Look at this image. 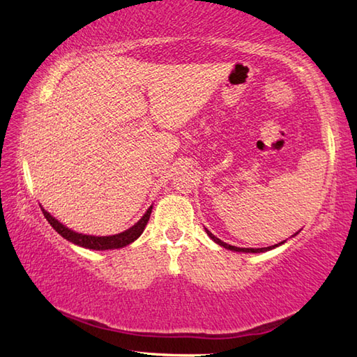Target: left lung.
Wrapping results in <instances>:
<instances>
[{"mask_svg": "<svg viewBox=\"0 0 357 357\" xmlns=\"http://www.w3.org/2000/svg\"><path fill=\"white\" fill-rule=\"evenodd\" d=\"M207 234L208 236L213 239L216 244H219L221 247H224V248H227V250H233V252H244V253H261V252H267V250H271V248H275V247H278V245H280V244H284L285 241H282V242H279V244H276V245H271V247H264V248H239V247H234V245H229V244H225V242H222L221 239H218L215 234H211L208 230H207Z\"/></svg>", "mask_w": 357, "mask_h": 357, "instance_id": "8db88e82", "label": "left lung"}]
</instances>
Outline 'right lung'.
Masks as SVG:
<instances>
[{
    "label": "right lung",
    "mask_w": 357,
    "mask_h": 357,
    "mask_svg": "<svg viewBox=\"0 0 357 357\" xmlns=\"http://www.w3.org/2000/svg\"><path fill=\"white\" fill-rule=\"evenodd\" d=\"M41 210L44 213V218L49 221V224L59 234H61L64 239L70 241V242H73V244H77L79 247L90 248V250H115V248L128 245L130 242L136 241L141 236V233L144 231V229H146V225L150 219V213H151V207H150L146 211V215H144L138 222L123 233L113 234V236H92V234H82V233H77L70 229H67V227H64L61 222H58L56 219L53 218L50 213H47L44 208H41Z\"/></svg>",
    "instance_id": "obj_1"
}]
</instances>
